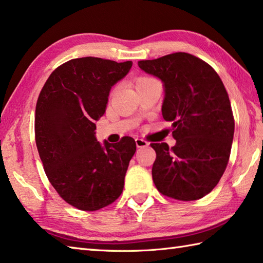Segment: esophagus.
Here are the masks:
<instances>
[{"label": "esophagus", "mask_w": 263, "mask_h": 263, "mask_svg": "<svg viewBox=\"0 0 263 263\" xmlns=\"http://www.w3.org/2000/svg\"><path fill=\"white\" fill-rule=\"evenodd\" d=\"M136 145H137L138 148H145V147L148 146V142L145 141V140H142V139H139V138H137Z\"/></svg>", "instance_id": "1"}]
</instances>
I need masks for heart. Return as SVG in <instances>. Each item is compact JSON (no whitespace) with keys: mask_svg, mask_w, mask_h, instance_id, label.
Returning <instances> with one entry per match:
<instances>
[{"mask_svg":"<svg viewBox=\"0 0 263 263\" xmlns=\"http://www.w3.org/2000/svg\"><path fill=\"white\" fill-rule=\"evenodd\" d=\"M152 78H147V77H141L137 80V84L138 83H142V82H147V80H151Z\"/></svg>","mask_w":263,"mask_h":263,"instance_id":"obj_1","label":"heart"}]
</instances>
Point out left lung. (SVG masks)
<instances>
[{"instance_id":"left-lung-1","label":"left lung","mask_w":263,"mask_h":263,"mask_svg":"<svg viewBox=\"0 0 263 263\" xmlns=\"http://www.w3.org/2000/svg\"><path fill=\"white\" fill-rule=\"evenodd\" d=\"M163 83L162 116L171 122L176 145L151 144L152 176L166 197L192 201L217 185L230 157L235 121L227 89L211 65L187 52L138 62Z\"/></svg>"}]
</instances>
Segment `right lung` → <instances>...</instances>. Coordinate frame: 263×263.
Wrapping results in <instances>:
<instances>
[{"label": "right lung", "mask_w": 263, "mask_h": 263, "mask_svg": "<svg viewBox=\"0 0 263 263\" xmlns=\"http://www.w3.org/2000/svg\"><path fill=\"white\" fill-rule=\"evenodd\" d=\"M132 68L99 57L59 66L42 87L35 108V142L47 177L61 198L80 211H99L121 195L136 141L103 144L95 122L106 112L114 85Z\"/></svg>", "instance_id": "add662e5"}]
</instances>
